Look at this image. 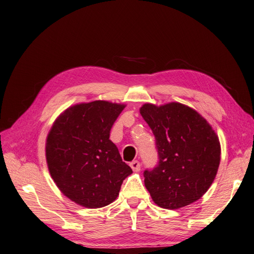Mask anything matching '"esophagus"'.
<instances>
[{"label":"esophagus","instance_id":"obj_1","mask_svg":"<svg viewBox=\"0 0 254 254\" xmlns=\"http://www.w3.org/2000/svg\"><path fill=\"white\" fill-rule=\"evenodd\" d=\"M129 165H130V167L132 168L133 172H139L140 167H141L139 161H132V162H130V164H129Z\"/></svg>","mask_w":254,"mask_h":254}]
</instances>
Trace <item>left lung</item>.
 <instances>
[{
  "label": "left lung",
  "instance_id": "left-lung-1",
  "mask_svg": "<svg viewBox=\"0 0 254 254\" xmlns=\"http://www.w3.org/2000/svg\"><path fill=\"white\" fill-rule=\"evenodd\" d=\"M140 114L155 137L159 163L144 171V185L154 203L177 210L203 195L215 179L221 144L198 112L178 102L145 103Z\"/></svg>",
  "mask_w": 254,
  "mask_h": 254
}]
</instances>
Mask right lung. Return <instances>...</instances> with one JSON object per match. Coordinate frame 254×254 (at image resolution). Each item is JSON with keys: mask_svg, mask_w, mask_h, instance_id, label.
<instances>
[{"mask_svg": "<svg viewBox=\"0 0 254 254\" xmlns=\"http://www.w3.org/2000/svg\"><path fill=\"white\" fill-rule=\"evenodd\" d=\"M124 109V104L101 100L72 105L49 131L46 156L51 177L75 203L88 208L109 205L132 173L110 140Z\"/></svg>", "mask_w": 254, "mask_h": 254, "instance_id": "obj_1", "label": "right lung"}]
</instances>
